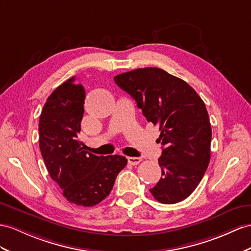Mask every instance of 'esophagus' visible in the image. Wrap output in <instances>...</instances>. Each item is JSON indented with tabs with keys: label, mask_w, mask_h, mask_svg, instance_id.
I'll return each mask as SVG.
<instances>
[{
	"label": "esophagus",
	"mask_w": 251,
	"mask_h": 251,
	"mask_svg": "<svg viewBox=\"0 0 251 251\" xmlns=\"http://www.w3.org/2000/svg\"><path fill=\"white\" fill-rule=\"evenodd\" d=\"M127 161H128V163L131 164V165H137L141 162V159L137 158V157H128Z\"/></svg>",
	"instance_id": "esophagus-1"
}]
</instances>
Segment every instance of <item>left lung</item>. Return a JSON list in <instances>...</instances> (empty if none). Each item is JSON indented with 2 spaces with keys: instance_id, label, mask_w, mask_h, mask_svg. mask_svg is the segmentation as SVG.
<instances>
[{
  "instance_id": "1",
  "label": "left lung",
  "mask_w": 251,
  "mask_h": 251,
  "mask_svg": "<svg viewBox=\"0 0 251 251\" xmlns=\"http://www.w3.org/2000/svg\"><path fill=\"white\" fill-rule=\"evenodd\" d=\"M114 81L161 131L162 176L151 193L161 203L182 201L197 188L210 162L212 130L203 100L184 80L159 68L132 70Z\"/></svg>"
}]
</instances>
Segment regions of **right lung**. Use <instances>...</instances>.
<instances>
[{"label":"right lung","mask_w":251,"mask_h":251,"mask_svg":"<svg viewBox=\"0 0 251 251\" xmlns=\"http://www.w3.org/2000/svg\"><path fill=\"white\" fill-rule=\"evenodd\" d=\"M75 77L50 94L39 120V146L50 178L70 202L92 207L109 195L119 173L127 164L123 156H95L78 140L86 92Z\"/></svg>","instance_id":"add662e5"}]
</instances>
